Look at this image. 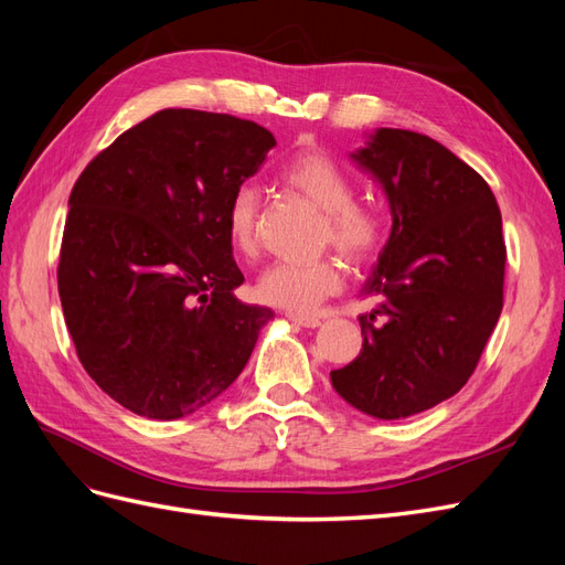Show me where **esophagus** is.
Segmentation results:
<instances>
[{
    "label": "esophagus",
    "mask_w": 565,
    "mask_h": 565,
    "mask_svg": "<svg viewBox=\"0 0 565 565\" xmlns=\"http://www.w3.org/2000/svg\"><path fill=\"white\" fill-rule=\"evenodd\" d=\"M287 318L292 320L295 324H299V328H318L320 324V318H316V316H299V313H287Z\"/></svg>",
    "instance_id": "34e87169"
}]
</instances>
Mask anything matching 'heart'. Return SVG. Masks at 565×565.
Segmentation results:
<instances>
[{
	"instance_id": "heart-1",
	"label": "heart",
	"mask_w": 565,
	"mask_h": 565,
	"mask_svg": "<svg viewBox=\"0 0 565 565\" xmlns=\"http://www.w3.org/2000/svg\"><path fill=\"white\" fill-rule=\"evenodd\" d=\"M280 181L289 191L309 200L322 212L318 226V247H334L353 264H365L380 252L386 235L384 212L372 202L353 200V179L328 152L316 146L299 148L280 169ZM262 193L252 183L237 185L224 214L231 247L252 259L259 252ZM344 285V270L337 256L324 254L316 262H276L254 285L262 303L292 313H309L337 295Z\"/></svg>"
}]
</instances>
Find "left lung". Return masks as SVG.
<instances>
[{"mask_svg":"<svg viewBox=\"0 0 565 565\" xmlns=\"http://www.w3.org/2000/svg\"><path fill=\"white\" fill-rule=\"evenodd\" d=\"M382 185L393 226L363 295V351L332 370L347 403L377 419L424 413L469 382L502 313L507 245L486 179L446 146L377 129L351 156Z\"/></svg>","mask_w":565,"mask_h":565,"instance_id":"obj_1","label":"left lung"}]
</instances>
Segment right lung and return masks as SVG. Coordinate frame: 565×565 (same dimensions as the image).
Masks as SVG:
<instances>
[{
  "label": "right lung",
  "instance_id": "1",
  "mask_svg": "<svg viewBox=\"0 0 565 565\" xmlns=\"http://www.w3.org/2000/svg\"><path fill=\"white\" fill-rule=\"evenodd\" d=\"M273 134L249 119L167 108L84 167L67 204L58 295L82 367L113 401L179 419L243 372L270 309L245 282L226 204Z\"/></svg>",
  "mask_w": 565,
  "mask_h": 565
}]
</instances>
